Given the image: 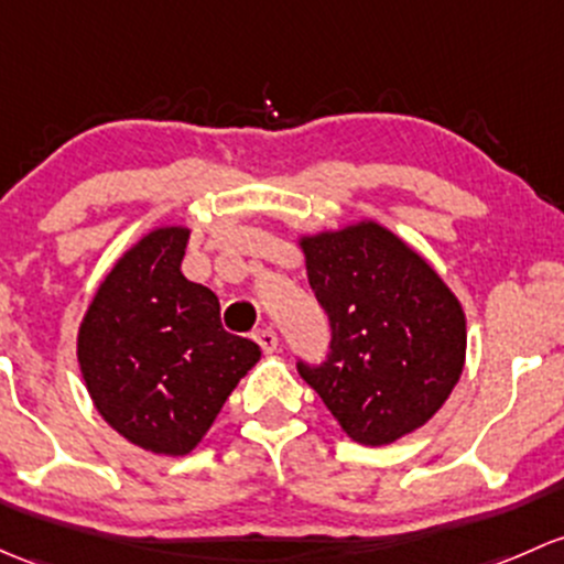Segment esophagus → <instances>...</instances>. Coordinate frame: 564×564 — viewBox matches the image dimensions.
<instances>
[{"label": "esophagus", "mask_w": 564, "mask_h": 564, "mask_svg": "<svg viewBox=\"0 0 564 564\" xmlns=\"http://www.w3.org/2000/svg\"><path fill=\"white\" fill-rule=\"evenodd\" d=\"M253 340L262 346L264 354H275L278 351V335L272 329H259L257 335H253Z\"/></svg>", "instance_id": "esophagus-1"}]
</instances>
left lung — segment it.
<instances>
[{
  "label": "left lung",
  "mask_w": 564,
  "mask_h": 564,
  "mask_svg": "<svg viewBox=\"0 0 564 564\" xmlns=\"http://www.w3.org/2000/svg\"><path fill=\"white\" fill-rule=\"evenodd\" d=\"M316 300L332 324L322 367L300 365L340 430L389 446L443 408L467 354L462 302L400 235L372 218L297 235Z\"/></svg>",
  "instance_id": "1"
}]
</instances>
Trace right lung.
<instances>
[{
	"label": "right lung",
	"instance_id": "right-lung-1",
	"mask_svg": "<svg viewBox=\"0 0 564 564\" xmlns=\"http://www.w3.org/2000/svg\"><path fill=\"white\" fill-rule=\"evenodd\" d=\"M192 229L164 224L127 248L88 302L78 365L99 416L151 454L203 443L262 348L221 327L210 289L183 278Z\"/></svg>",
	"mask_w": 564,
	"mask_h": 564
}]
</instances>
